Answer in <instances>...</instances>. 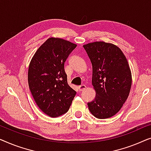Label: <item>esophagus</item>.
Here are the masks:
<instances>
[{"label":"esophagus","instance_id":"34e87169","mask_svg":"<svg viewBox=\"0 0 151 151\" xmlns=\"http://www.w3.org/2000/svg\"><path fill=\"white\" fill-rule=\"evenodd\" d=\"M86 88V86H85V85H81V86H78V90H79V91L84 90Z\"/></svg>","mask_w":151,"mask_h":151}]
</instances>
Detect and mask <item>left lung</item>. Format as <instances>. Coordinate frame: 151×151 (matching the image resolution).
Here are the masks:
<instances>
[{
  "mask_svg": "<svg viewBox=\"0 0 151 151\" xmlns=\"http://www.w3.org/2000/svg\"><path fill=\"white\" fill-rule=\"evenodd\" d=\"M92 65L96 96L88 103L92 115L105 119L116 115L130 92L132 77L126 57L118 46L105 42L83 45Z\"/></svg>",
  "mask_w": 151,
  "mask_h": 151,
  "instance_id": "8db88e82",
  "label": "left lung"
}]
</instances>
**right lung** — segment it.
<instances>
[{"mask_svg": "<svg viewBox=\"0 0 151 151\" xmlns=\"http://www.w3.org/2000/svg\"><path fill=\"white\" fill-rule=\"evenodd\" d=\"M76 47L75 44L50 37L38 48L28 71L29 86L36 104L52 118L68 111L76 91L68 86L64 63Z\"/></svg>", "mask_w": 151, "mask_h": 151, "instance_id": "add662e5", "label": "right lung"}]
</instances>
